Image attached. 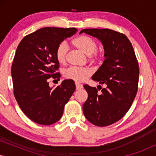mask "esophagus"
Masks as SVG:
<instances>
[{"label": "esophagus", "mask_w": 156, "mask_h": 156, "mask_svg": "<svg viewBox=\"0 0 156 156\" xmlns=\"http://www.w3.org/2000/svg\"><path fill=\"white\" fill-rule=\"evenodd\" d=\"M75 85H76V90H80V89H82L83 88L82 85L79 84V83H76Z\"/></svg>", "instance_id": "1"}]
</instances>
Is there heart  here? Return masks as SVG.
<instances>
[{
    "label": "heart",
    "mask_w": 156,
    "mask_h": 156,
    "mask_svg": "<svg viewBox=\"0 0 156 156\" xmlns=\"http://www.w3.org/2000/svg\"><path fill=\"white\" fill-rule=\"evenodd\" d=\"M74 47L91 57L94 62L100 61L102 55L97 52L98 44L94 40L87 35H81L72 40ZM68 47L66 42H63L57 46L55 52L57 60L59 63L66 62L67 57ZM92 74L91 70L87 67H72L67 69L64 72V75L68 80H73L76 82H83Z\"/></svg>",
    "instance_id": "b5f03b06"
}]
</instances>
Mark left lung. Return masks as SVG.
Here are the masks:
<instances>
[{
	"instance_id": "1",
	"label": "left lung",
	"mask_w": 156,
	"mask_h": 156,
	"mask_svg": "<svg viewBox=\"0 0 156 156\" xmlns=\"http://www.w3.org/2000/svg\"><path fill=\"white\" fill-rule=\"evenodd\" d=\"M82 33L97 37L103 44L105 59L91 79L106 84L100 94L95 87L84 85L88 98L83 112L92 124L106 126L120 120L131 107L138 91V63L131 42L123 34L96 28L84 29L80 34Z\"/></svg>"
}]
</instances>
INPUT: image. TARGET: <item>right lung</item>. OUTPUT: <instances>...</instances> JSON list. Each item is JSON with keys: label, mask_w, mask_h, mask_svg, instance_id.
Returning <instances> with one entry per match:
<instances>
[{"label": "right lung", "mask_w": 156, "mask_h": 156, "mask_svg": "<svg viewBox=\"0 0 156 156\" xmlns=\"http://www.w3.org/2000/svg\"><path fill=\"white\" fill-rule=\"evenodd\" d=\"M77 29L43 27L25 36L17 48L11 68L14 95L23 113L34 122L51 125L62 116L64 107L75 91L71 80L50 87V78L59 80L55 52L57 46Z\"/></svg>", "instance_id": "right-lung-1"}]
</instances>
